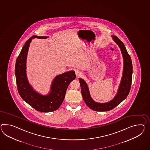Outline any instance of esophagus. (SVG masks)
<instances>
[{
	"label": "esophagus",
	"mask_w": 150,
	"mask_h": 150,
	"mask_svg": "<svg viewBox=\"0 0 150 150\" xmlns=\"http://www.w3.org/2000/svg\"><path fill=\"white\" fill-rule=\"evenodd\" d=\"M81 71L79 70H75V74H76V76L77 77L80 76L81 75Z\"/></svg>",
	"instance_id": "obj_1"
}]
</instances>
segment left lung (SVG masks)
Wrapping results in <instances>:
<instances>
[{
	"instance_id": "8db88e82",
	"label": "left lung",
	"mask_w": 150,
	"mask_h": 150,
	"mask_svg": "<svg viewBox=\"0 0 150 150\" xmlns=\"http://www.w3.org/2000/svg\"><path fill=\"white\" fill-rule=\"evenodd\" d=\"M114 41L120 49L124 59V69L120 84L114 99L106 103L95 102L91 96L88 86L84 80L79 78L82 96L84 102L87 106L95 111L104 112L113 109L127 98L130 91L132 78V63L131 59L128 54L124 43L116 36H112Z\"/></svg>"
}]
</instances>
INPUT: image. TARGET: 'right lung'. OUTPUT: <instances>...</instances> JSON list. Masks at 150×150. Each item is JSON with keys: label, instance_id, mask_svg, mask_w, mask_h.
I'll return each mask as SVG.
<instances>
[{"label": "right lung", "instance_id": "right-lung-1", "mask_svg": "<svg viewBox=\"0 0 150 150\" xmlns=\"http://www.w3.org/2000/svg\"><path fill=\"white\" fill-rule=\"evenodd\" d=\"M34 38L46 39L48 37L33 36L25 42L16 59L15 75L20 96L34 109L42 112H51L61 105L70 83L76 78L73 70L65 72L55 77L52 82L50 91L47 95H41L29 84L26 74V61L30 43Z\"/></svg>", "mask_w": 150, "mask_h": 150}]
</instances>
